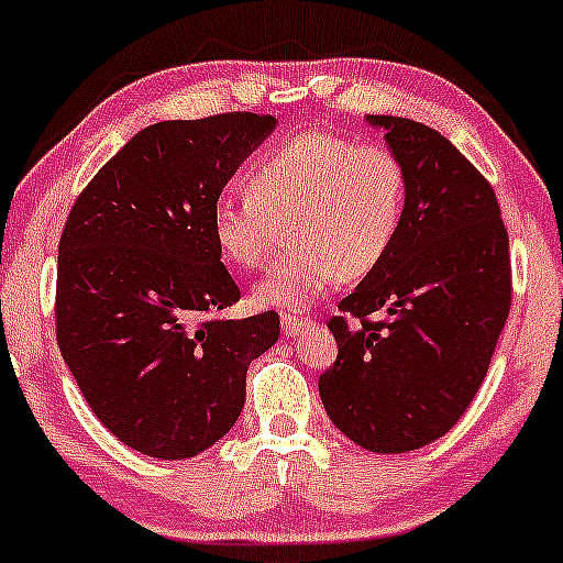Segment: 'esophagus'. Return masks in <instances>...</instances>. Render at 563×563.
<instances>
[{
    "label": "esophagus",
    "instance_id": "34e87169",
    "mask_svg": "<svg viewBox=\"0 0 563 563\" xmlns=\"http://www.w3.org/2000/svg\"><path fill=\"white\" fill-rule=\"evenodd\" d=\"M309 320L301 318V314H283V333L286 335H296L301 331V328H307Z\"/></svg>",
    "mask_w": 563,
    "mask_h": 563
}]
</instances>
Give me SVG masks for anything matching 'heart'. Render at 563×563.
Listing matches in <instances>:
<instances>
[{"instance_id":"1","label":"heart","mask_w":563,"mask_h":563,"mask_svg":"<svg viewBox=\"0 0 563 563\" xmlns=\"http://www.w3.org/2000/svg\"><path fill=\"white\" fill-rule=\"evenodd\" d=\"M245 192L211 206L217 251L232 267L256 269L288 224L294 251L264 275L254 299L296 312L389 256L405 219L407 172L384 142L307 129L256 161Z\"/></svg>"}]
</instances>
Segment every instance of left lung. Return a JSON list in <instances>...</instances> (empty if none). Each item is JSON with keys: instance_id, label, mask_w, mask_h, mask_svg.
Listing matches in <instances>:
<instances>
[{"instance_id": "left-lung-1", "label": "left lung", "mask_w": 563, "mask_h": 563, "mask_svg": "<svg viewBox=\"0 0 563 563\" xmlns=\"http://www.w3.org/2000/svg\"><path fill=\"white\" fill-rule=\"evenodd\" d=\"M384 126L407 172L389 256L328 320L339 357L320 376L335 429L371 452L426 448L461 421L510 312L508 232L493 185L448 137L399 115Z\"/></svg>"}]
</instances>
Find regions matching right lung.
I'll return each mask as SVG.
<instances>
[{"label":"right lung","instance_id":"obj_1","mask_svg":"<svg viewBox=\"0 0 563 563\" xmlns=\"http://www.w3.org/2000/svg\"><path fill=\"white\" fill-rule=\"evenodd\" d=\"M273 129L251 111L142 129L66 219L57 346L100 423L142 455L185 461L228 434L251 360L280 335L273 309L224 318L241 288L211 238V206Z\"/></svg>","mask_w":563,"mask_h":563}]
</instances>
